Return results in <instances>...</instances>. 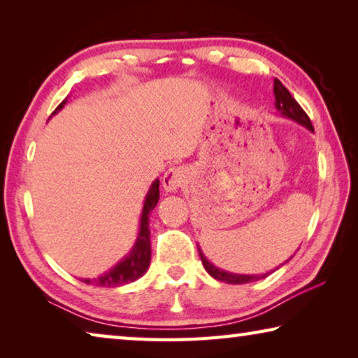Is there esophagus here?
Returning <instances> with one entry per match:
<instances>
[{
  "mask_svg": "<svg viewBox=\"0 0 358 358\" xmlns=\"http://www.w3.org/2000/svg\"><path fill=\"white\" fill-rule=\"evenodd\" d=\"M185 171L181 167H171L162 177V186L167 192H177L185 185Z\"/></svg>",
  "mask_w": 358,
  "mask_h": 358,
  "instance_id": "obj_1",
  "label": "esophagus"
}]
</instances>
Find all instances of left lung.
<instances>
[{"label":"left lung","mask_w":358,"mask_h":358,"mask_svg":"<svg viewBox=\"0 0 358 358\" xmlns=\"http://www.w3.org/2000/svg\"><path fill=\"white\" fill-rule=\"evenodd\" d=\"M273 93H275V107L276 110L280 112L281 117H286L289 120H294L296 123L305 126L306 129H310L311 132H314V128L311 124V120L308 118V115L305 113V110L299 106V102H296L292 94L289 93V90L284 87V85L275 78V87H273ZM199 250V256H201L202 264L205 266V270L208 271L210 276H213L215 280L217 281H222V282H227V284H246V282H252V281H259V280H264V278L268 276L270 273H273L275 270L280 268L281 265H284L286 262H289L290 259H287L286 262L281 264L278 268L268 271V273H262V275H238V273H230V271H226L222 268H217L216 265H213L210 262V260L205 257V254L202 252L201 248L197 246Z\"/></svg>","instance_id":"left-lung-1"}]
</instances>
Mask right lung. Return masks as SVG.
Returning a JSON list of instances; mask_svg holds the SVG:
<instances>
[{"mask_svg": "<svg viewBox=\"0 0 358 358\" xmlns=\"http://www.w3.org/2000/svg\"><path fill=\"white\" fill-rule=\"evenodd\" d=\"M66 102H68V98L55 108V112L52 115L62 110ZM157 201H159V180H155L147 192V197H145L137 240L128 256H124L117 265L112 266L110 270L99 275L98 278H92V280H90V278H85V280H82L85 284H92V286L98 287H118L124 286V284L134 282L138 278L147 273L151 260L150 213L157 205Z\"/></svg>", "mask_w": 358, "mask_h": 358, "instance_id": "obj_1", "label": "right lung"}]
</instances>
